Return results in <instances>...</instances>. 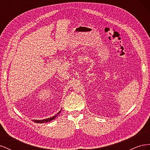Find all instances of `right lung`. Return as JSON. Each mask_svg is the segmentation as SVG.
<instances>
[{
	"mask_svg": "<svg viewBox=\"0 0 150 150\" xmlns=\"http://www.w3.org/2000/svg\"><path fill=\"white\" fill-rule=\"evenodd\" d=\"M61 110L59 111L55 116H52V117H49V118H47V119H46V120H33V121L34 122H36V123H44V122H49V121H52V120L55 119L56 117H57V116L61 112Z\"/></svg>",
	"mask_w": 150,
	"mask_h": 150,
	"instance_id": "right-lung-1",
	"label": "right lung"
}]
</instances>
